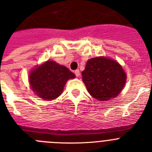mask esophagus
Segmentation results:
<instances>
[{"label": "esophagus", "instance_id": "1", "mask_svg": "<svg viewBox=\"0 0 152 152\" xmlns=\"http://www.w3.org/2000/svg\"><path fill=\"white\" fill-rule=\"evenodd\" d=\"M74 73H75V74H76V76H77V77H78V76H80V72H79V69H76V70H75Z\"/></svg>", "mask_w": 152, "mask_h": 152}]
</instances>
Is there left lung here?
<instances>
[{
    "label": "left lung",
    "mask_w": 152,
    "mask_h": 152,
    "mask_svg": "<svg viewBox=\"0 0 152 152\" xmlns=\"http://www.w3.org/2000/svg\"><path fill=\"white\" fill-rule=\"evenodd\" d=\"M82 76L90 95L102 102L116 98L126 81L122 66L117 61L104 57L88 60Z\"/></svg>",
    "instance_id": "8db88e82"
}]
</instances>
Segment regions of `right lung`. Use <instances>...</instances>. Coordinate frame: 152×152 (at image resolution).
I'll use <instances>...</instances> for the list:
<instances>
[{
  "label": "right lung",
  "instance_id": "right-lung-1",
  "mask_svg": "<svg viewBox=\"0 0 152 152\" xmlns=\"http://www.w3.org/2000/svg\"><path fill=\"white\" fill-rule=\"evenodd\" d=\"M75 76L66 66L48 61L31 71L28 79L35 95L50 101L59 97L68 79H74Z\"/></svg>",
  "mask_w": 152,
  "mask_h": 152
}]
</instances>
